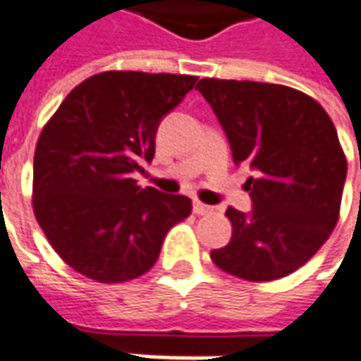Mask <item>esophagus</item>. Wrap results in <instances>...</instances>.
<instances>
[{
  "mask_svg": "<svg viewBox=\"0 0 361 361\" xmlns=\"http://www.w3.org/2000/svg\"><path fill=\"white\" fill-rule=\"evenodd\" d=\"M193 212L199 214V216H204V214H211L212 207L201 203V201H195V203H193Z\"/></svg>",
  "mask_w": 361,
  "mask_h": 361,
  "instance_id": "esophagus-1",
  "label": "esophagus"
}]
</instances>
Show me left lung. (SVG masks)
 Listing matches in <instances>:
<instances>
[{"instance_id": "8db88e82", "label": "left lung", "mask_w": 361, "mask_h": 361, "mask_svg": "<svg viewBox=\"0 0 361 361\" xmlns=\"http://www.w3.org/2000/svg\"><path fill=\"white\" fill-rule=\"evenodd\" d=\"M224 127L234 164L257 178L245 188L253 212L228 207L232 240L211 259L228 274L271 282L305 265L341 216L346 157L325 108L284 85L201 79L197 85Z\"/></svg>"}]
</instances>
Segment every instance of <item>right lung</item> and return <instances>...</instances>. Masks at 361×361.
<instances>
[{"label":"right lung","mask_w":361,"mask_h":361,"mask_svg":"<svg viewBox=\"0 0 361 361\" xmlns=\"http://www.w3.org/2000/svg\"><path fill=\"white\" fill-rule=\"evenodd\" d=\"M197 77L104 71L77 85L38 137L32 209L44 235L73 271L102 284L149 272L191 199L139 188L154 157L160 119Z\"/></svg>","instance_id":"add662e5"}]
</instances>
